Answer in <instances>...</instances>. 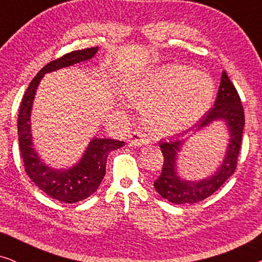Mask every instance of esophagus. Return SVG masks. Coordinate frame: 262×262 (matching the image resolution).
<instances>
[{"label": "esophagus", "mask_w": 262, "mask_h": 262, "mask_svg": "<svg viewBox=\"0 0 262 262\" xmlns=\"http://www.w3.org/2000/svg\"><path fill=\"white\" fill-rule=\"evenodd\" d=\"M130 145L132 146H142L144 144H148L149 139L145 137V135L142 131H134L130 135Z\"/></svg>", "instance_id": "34e87169"}]
</instances>
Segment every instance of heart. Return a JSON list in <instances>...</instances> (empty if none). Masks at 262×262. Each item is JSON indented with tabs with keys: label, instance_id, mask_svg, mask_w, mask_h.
I'll list each match as a JSON object with an SVG mask.
<instances>
[{
	"label": "heart",
	"instance_id": "heart-1",
	"mask_svg": "<svg viewBox=\"0 0 262 262\" xmlns=\"http://www.w3.org/2000/svg\"><path fill=\"white\" fill-rule=\"evenodd\" d=\"M213 92L207 74L167 66L127 85L125 95L143 108L144 121L154 134L171 136L187 130L205 114Z\"/></svg>",
	"mask_w": 262,
	"mask_h": 262
}]
</instances>
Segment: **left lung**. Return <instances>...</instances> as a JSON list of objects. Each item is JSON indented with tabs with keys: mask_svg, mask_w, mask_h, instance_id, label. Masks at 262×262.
Returning a JSON list of instances; mask_svg holds the SVG:
<instances>
[{
	"mask_svg": "<svg viewBox=\"0 0 262 262\" xmlns=\"http://www.w3.org/2000/svg\"><path fill=\"white\" fill-rule=\"evenodd\" d=\"M216 120L225 121L230 139L223 163L210 178L200 181L182 180L177 173V157L184 141L159 143L163 154V166L160 177L154 182V187L163 199L174 204L199 203L213 194L235 173L245 127V112L238 93L225 71L222 74L214 106L200 118L196 131L204 130Z\"/></svg>",
	"mask_w": 262,
	"mask_h": 262,
	"instance_id": "1",
	"label": "left lung"
}]
</instances>
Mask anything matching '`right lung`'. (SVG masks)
<instances>
[{
  "mask_svg": "<svg viewBox=\"0 0 262 262\" xmlns=\"http://www.w3.org/2000/svg\"><path fill=\"white\" fill-rule=\"evenodd\" d=\"M98 50V46H95L73 51L46 64L25 92L17 116L19 145L27 175L46 194L68 204L81 202L98 189L106 174L107 156L112 150L121 148L124 142L111 138H93L76 166L66 170L52 169L39 159L33 148L31 134L32 105L39 82L46 73L91 59Z\"/></svg>",
  "mask_w": 262,
  "mask_h": 262,
  "instance_id": "1",
  "label": "right lung"
}]
</instances>
